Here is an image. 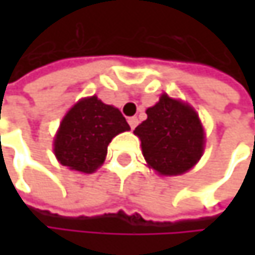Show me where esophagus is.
I'll return each mask as SVG.
<instances>
[{
	"label": "esophagus",
	"instance_id": "1",
	"mask_svg": "<svg viewBox=\"0 0 255 255\" xmlns=\"http://www.w3.org/2000/svg\"><path fill=\"white\" fill-rule=\"evenodd\" d=\"M128 124H129V127L134 129V128L137 127V124H138V120H137L135 117H132V118H128Z\"/></svg>",
	"mask_w": 255,
	"mask_h": 255
}]
</instances>
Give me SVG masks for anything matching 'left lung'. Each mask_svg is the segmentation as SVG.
I'll return each instance as SVG.
<instances>
[{
  "mask_svg": "<svg viewBox=\"0 0 255 255\" xmlns=\"http://www.w3.org/2000/svg\"><path fill=\"white\" fill-rule=\"evenodd\" d=\"M147 120L134 129L146 162L164 176L192 168L204 150V129L196 112L167 94L146 111Z\"/></svg>",
  "mask_w": 255,
  "mask_h": 255,
  "instance_id": "1",
  "label": "left lung"
}]
</instances>
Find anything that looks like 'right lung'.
Instances as JSON below:
<instances>
[{
    "instance_id": "obj_1",
    "label": "right lung",
    "mask_w": 255,
    "mask_h": 255,
    "mask_svg": "<svg viewBox=\"0 0 255 255\" xmlns=\"http://www.w3.org/2000/svg\"><path fill=\"white\" fill-rule=\"evenodd\" d=\"M123 114L96 96L82 99L66 114L54 138V153L62 165L93 173L103 164L111 140L128 131Z\"/></svg>"
}]
</instances>
